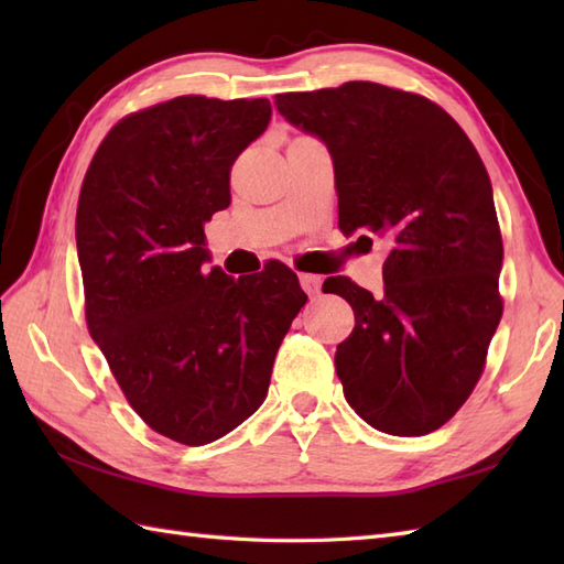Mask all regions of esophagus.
Here are the masks:
<instances>
[{
  "label": "esophagus",
  "instance_id": "34e87169",
  "mask_svg": "<svg viewBox=\"0 0 564 564\" xmlns=\"http://www.w3.org/2000/svg\"><path fill=\"white\" fill-rule=\"evenodd\" d=\"M301 285L310 297H317L319 291H322V279H319V275H313V273H301Z\"/></svg>",
  "mask_w": 564,
  "mask_h": 564
}]
</instances>
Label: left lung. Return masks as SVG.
<instances>
[{
	"label": "left lung",
	"instance_id": "8db88e82",
	"mask_svg": "<svg viewBox=\"0 0 564 564\" xmlns=\"http://www.w3.org/2000/svg\"><path fill=\"white\" fill-rule=\"evenodd\" d=\"M291 126L325 142L344 235L388 242L382 295L332 275L356 315L334 364L366 424L424 436L470 398L501 319L505 259L492 184L470 138L419 94L376 82L275 94Z\"/></svg>",
	"mask_w": 564,
	"mask_h": 564
}]
</instances>
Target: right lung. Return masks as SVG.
Returning a JSON list of instances; mask_svg holds the SVG:
<instances>
[{"instance_id":"obj_1","label":"right lung","mask_w":564,"mask_h":564,"mask_svg":"<svg viewBox=\"0 0 564 564\" xmlns=\"http://www.w3.org/2000/svg\"><path fill=\"white\" fill-rule=\"evenodd\" d=\"M269 99L176 97L111 128L84 176L77 257L91 339L158 434L203 446L267 400L275 351L307 295L285 263L206 269L203 223L230 206L237 154Z\"/></svg>"}]
</instances>
